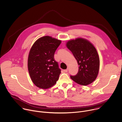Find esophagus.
<instances>
[{
  "mask_svg": "<svg viewBox=\"0 0 122 122\" xmlns=\"http://www.w3.org/2000/svg\"><path fill=\"white\" fill-rule=\"evenodd\" d=\"M63 71H64V72H67L68 71V69H65V70H63Z\"/></svg>",
  "mask_w": 122,
  "mask_h": 122,
  "instance_id": "obj_1",
  "label": "esophagus"
}]
</instances>
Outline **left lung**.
<instances>
[{"mask_svg":"<svg viewBox=\"0 0 122 122\" xmlns=\"http://www.w3.org/2000/svg\"><path fill=\"white\" fill-rule=\"evenodd\" d=\"M66 46L79 65L78 73L71 76V78L82 86L91 84L97 77L100 69V58L95 47L88 40L80 37L68 41Z\"/></svg>","mask_w":122,"mask_h":122,"instance_id":"1","label":"left lung"}]
</instances>
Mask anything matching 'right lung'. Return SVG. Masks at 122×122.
Here are the masks:
<instances>
[{
    "label": "right lung",
    "mask_w": 122,
    "mask_h": 122,
    "mask_svg": "<svg viewBox=\"0 0 122 122\" xmlns=\"http://www.w3.org/2000/svg\"><path fill=\"white\" fill-rule=\"evenodd\" d=\"M61 41L50 36L38 39L33 45L28 58L31 79L38 87L47 89L54 86L61 73L54 55Z\"/></svg>",
    "instance_id": "right-lung-1"
}]
</instances>
